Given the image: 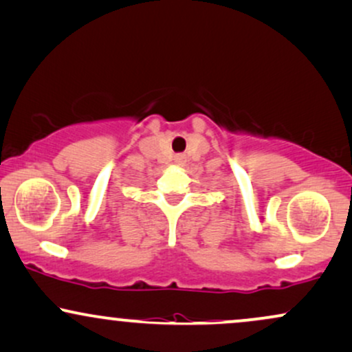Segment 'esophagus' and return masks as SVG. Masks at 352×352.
Wrapping results in <instances>:
<instances>
[{"instance_id":"esophagus-1","label":"esophagus","mask_w":352,"mask_h":352,"mask_svg":"<svg viewBox=\"0 0 352 352\" xmlns=\"http://www.w3.org/2000/svg\"><path fill=\"white\" fill-rule=\"evenodd\" d=\"M185 160H187V157H185L184 154H179V155H175V157H173V162H175L177 165H184Z\"/></svg>"}]
</instances>
